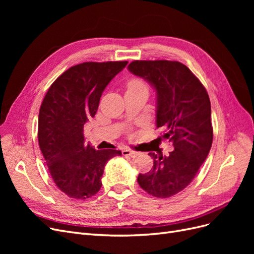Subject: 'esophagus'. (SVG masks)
I'll return each instance as SVG.
<instances>
[{
	"label": "esophagus",
	"instance_id": "obj_1",
	"mask_svg": "<svg viewBox=\"0 0 254 254\" xmlns=\"http://www.w3.org/2000/svg\"><path fill=\"white\" fill-rule=\"evenodd\" d=\"M122 152L124 156H128L130 158H136L137 156H140V152H137L135 150H131V149H124Z\"/></svg>",
	"mask_w": 254,
	"mask_h": 254
}]
</instances>
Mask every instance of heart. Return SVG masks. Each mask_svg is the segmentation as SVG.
<instances>
[{
  "mask_svg": "<svg viewBox=\"0 0 254 254\" xmlns=\"http://www.w3.org/2000/svg\"><path fill=\"white\" fill-rule=\"evenodd\" d=\"M128 90H139V89H147L146 83L140 78H132L127 83Z\"/></svg>",
  "mask_w": 254,
  "mask_h": 254,
  "instance_id": "b5f03b06",
  "label": "heart"
}]
</instances>
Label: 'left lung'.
Masks as SVG:
<instances>
[{
  "label": "left lung",
  "mask_w": 254,
  "mask_h": 254,
  "mask_svg": "<svg viewBox=\"0 0 254 254\" xmlns=\"http://www.w3.org/2000/svg\"><path fill=\"white\" fill-rule=\"evenodd\" d=\"M128 70L147 80L157 94V140H168L167 157L149 152L153 166L140 174L137 183L148 194L167 198L178 194L195 178L213 142L211 103L203 84L178 61L134 60Z\"/></svg>",
  "instance_id": "left-lung-1"
}]
</instances>
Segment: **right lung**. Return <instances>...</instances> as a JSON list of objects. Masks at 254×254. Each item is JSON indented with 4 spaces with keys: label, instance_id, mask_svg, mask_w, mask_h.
Masks as SVG:
<instances>
[{
    "label": "right lung",
    "instance_id": "right-lung-1",
    "mask_svg": "<svg viewBox=\"0 0 254 254\" xmlns=\"http://www.w3.org/2000/svg\"><path fill=\"white\" fill-rule=\"evenodd\" d=\"M128 61L83 63L68 68L44 96L38 121V141L58 189L75 199L90 198L102 188L108 161L121 150H96L84 143L83 127L94 118L108 83Z\"/></svg>",
    "mask_w": 254,
    "mask_h": 254
}]
</instances>
